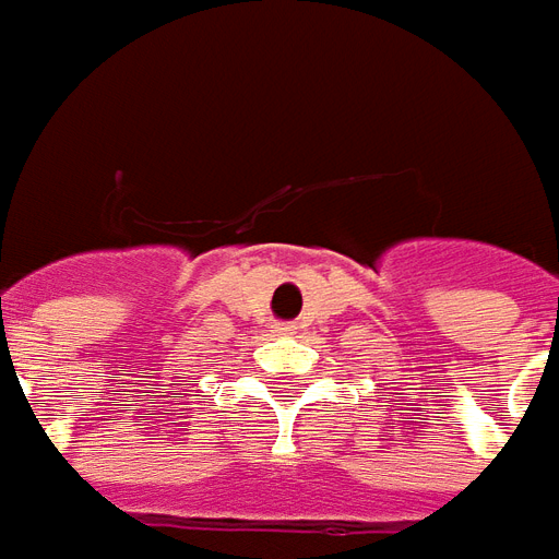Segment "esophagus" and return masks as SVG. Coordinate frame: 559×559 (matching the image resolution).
<instances>
[{
  "mask_svg": "<svg viewBox=\"0 0 559 559\" xmlns=\"http://www.w3.org/2000/svg\"><path fill=\"white\" fill-rule=\"evenodd\" d=\"M275 332H281V335H290L293 323H278V326H275Z\"/></svg>",
  "mask_w": 559,
  "mask_h": 559,
  "instance_id": "34e87169",
  "label": "esophagus"
}]
</instances>
